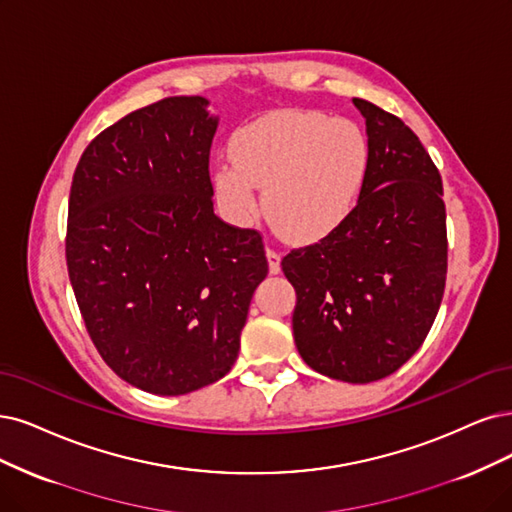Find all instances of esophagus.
<instances>
[{
    "instance_id": "34e87169",
    "label": "esophagus",
    "mask_w": 512,
    "mask_h": 512,
    "mask_svg": "<svg viewBox=\"0 0 512 512\" xmlns=\"http://www.w3.org/2000/svg\"><path fill=\"white\" fill-rule=\"evenodd\" d=\"M266 255H268V263H270V274H278L280 272V253L268 246Z\"/></svg>"
}]
</instances>
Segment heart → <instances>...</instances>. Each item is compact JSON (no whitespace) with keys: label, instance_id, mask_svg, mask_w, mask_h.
I'll list each match as a JSON object with an SVG mask.
<instances>
[{"label":"heart","instance_id":"obj_1","mask_svg":"<svg viewBox=\"0 0 512 512\" xmlns=\"http://www.w3.org/2000/svg\"><path fill=\"white\" fill-rule=\"evenodd\" d=\"M230 164L213 168L221 213L249 225L263 211L280 234L316 242L342 227L363 194L369 173V141L348 118L323 111L285 109L266 113L234 132Z\"/></svg>","mask_w":512,"mask_h":512}]
</instances>
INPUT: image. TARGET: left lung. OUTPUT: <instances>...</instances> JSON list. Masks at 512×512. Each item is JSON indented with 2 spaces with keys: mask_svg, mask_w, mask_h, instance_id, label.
<instances>
[{
  "mask_svg": "<svg viewBox=\"0 0 512 512\" xmlns=\"http://www.w3.org/2000/svg\"><path fill=\"white\" fill-rule=\"evenodd\" d=\"M352 101L371 151L363 194L339 230L280 266L297 293L301 358L333 380L369 384L405 365L437 318L447 223L439 168L418 135L377 105Z\"/></svg>",
  "mask_w": 512,
  "mask_h": 512,
  "instance_id": "1",
  "label": "left lung"
}]
</instances>
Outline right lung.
I'll use <instances>...</instances> for the list:
<instances>
[{"instance_id": "obj_1", "label": "right lung", "mask_w": 512, "mask_h": 512, "mask_svg": "<svg viewBox=\"0 0 512 512\" xmlns=\"http://www.w3.org/2000/svg\"><path fill=\"white\" fill-rule=\"evenodd\" d=\"M206 105L168 97L111 124L69 194L65 255L86 331L124 382L162 396L232 369L268 276L261 234L215 215Z\"/></svg>"}]
</instances>
